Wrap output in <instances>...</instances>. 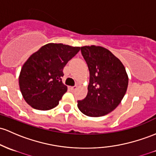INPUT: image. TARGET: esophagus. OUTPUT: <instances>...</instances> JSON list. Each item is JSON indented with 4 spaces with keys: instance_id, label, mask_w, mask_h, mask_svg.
Here are the masks:
<instances>
[{
    "instance_id": "34e87169",
    "label": "esophagus",
    "mask_w": 156,
    "mask_h": 156,
    "mask_svg": "<svg viewBox=\"0 0 156 156\" xmlns=\"http://www.w3.org/2000/svg\"><path fill=\"white\" fill-rule=\"evenodd\" d=\"M77 86H73V87H69V89L70 90H72V91H74V90H75L77 89Z\"/></svg>"
}]
</instances>
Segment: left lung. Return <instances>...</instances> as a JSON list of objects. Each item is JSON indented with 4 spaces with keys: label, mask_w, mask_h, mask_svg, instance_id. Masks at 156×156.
<instances>
[{
    "label": "left lung",
    "mask_w": 156,
    "mask_h": 156,
    "mask_svg": "<svg viewBox=\"0 0 156 156\" xmlns=\"http://www.w3.org/2000/svg\"><path fill=\"white\" fill-rule=\"evenodd\" d=\"M90 71L88 92L78 101L80 111L90 117H101L113 111L121 103L128 86V76L121 61L106 48L81 47Z\"/></svg>",
    "instance_id": "1"
}]
</instances>
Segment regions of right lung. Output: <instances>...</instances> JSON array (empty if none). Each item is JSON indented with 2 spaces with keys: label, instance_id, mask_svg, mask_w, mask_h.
Returning <instances> with one entry per match:
<instances>
[{
  "label": "right lung",
  "instance_id": "right-lung-1",
  "mask_svg": "<svg viewBox=\"0 0 156 156\" xmlns=\"http://www.w3.org/2000/svg\"><path fill=\"white\" fill-rule=\"evenodd\" d=\"M81 47L63 44H48L33 53L22 66L19 87L29 105L49 110L59 104L67 87L62 83L64 66Z\"/></svg>",
  "mask_w": 156,
  "mask_h": 156
}]
</instances>
